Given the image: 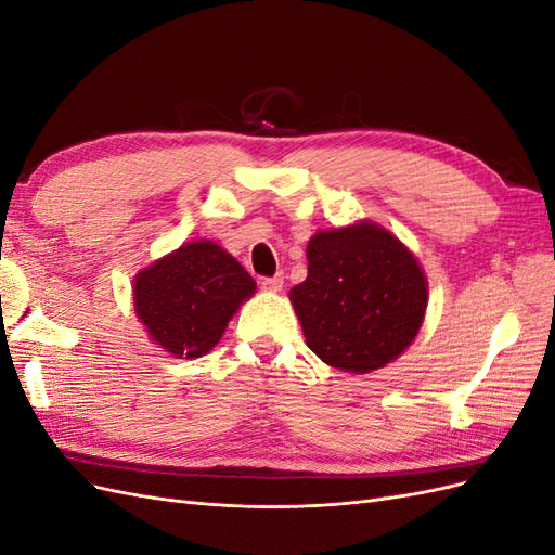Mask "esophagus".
Returning a JSON list of instances; mask_svg holds the SVG:
<instances>
[{
  "label": "esophagus",
  "mask_w": 555,
  "mask_h": 555,
  "mask_svg": "<svg viewBox=\"0 0 555 555\" xmlns=\"http://www.w3.org/2000/svg\"><path fill=\"white\" fill-rule=\"evenodd\" d=\"M282 284H284V278L278 273L273 278H263L261 280V289L268 292V294H278L282 289Z\"/></svg>",
  "instance_id": "esophagus-1"
}]
</instances>
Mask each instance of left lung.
Wrapping results in <instances>:
<instances>
[{"label": "left lung", "instance_id": "left-lung-1", "mask_svg": "<svg viewBox=\"0 0 555 555\" xmlns=\"http://www.w3.org/2000/svg\"><path fill=\"white\" fill-rule=\"evenodd\" d=\"M308 278L289 292L306 343L324 363L365 375L393 363L424 324L428 280L389 229L361 220L317 231Z\"/></svg>", "mask_w": 555, "mask_h": 555}]
</instances>
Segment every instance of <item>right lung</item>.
<instances>
[{
	"instance_id": "add662e5",
	"label": "right lung",
	"mask_w": 555,
	"mask_h": 555,
	"mask_svg": "<svg viewBox=\"0 0 555 555\" xmlns=\"http://www.w3.org/2000/svg\"><path fill=\"white\" fill-rule=\"evenodd\" d=\"M131 292L150 340L176 359H198L222 340L257 282L220 243L201 238L145 266Z\"/></svg>"
}]
</instances>
